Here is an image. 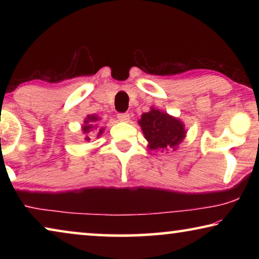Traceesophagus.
<instances>
[{"instance_id": "esophagus-1", "label": "esophagus", "mask_w": 259, "mask_h": 259, "mask_svg": "<svg viewBox=\"0 0 259 259\" xmlns=\"http://www.w3.org/2000/svg\"><path fill=\"white\" fill-rule=\"evenodd\" d=\"M117 119L121 122H129L130 121V115L128 113H121L117 115Z\"/></svg>"}]
</instances>
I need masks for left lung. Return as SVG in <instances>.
I'll list each match as a JSON object with an SVG mask.
<instances>
[{
	"label": "left lung",
	"mask_w": 259,
	"mask_h": 259,
	"mask_svg": "<svg viewBox=\"0 0 259 259\" xmlns=\"http://www.w3.org/2000/svg\"><path fill=\"white\" fill-rule=\"evenodd\" d=\"M138 124L147 140V147L154 151H176L187 133L182 120L154 107L142 114Z\"/></svg>",
	"instance_id": "obj_1"
}]
</instances>
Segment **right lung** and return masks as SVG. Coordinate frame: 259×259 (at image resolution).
Segmentation results:
<instances>
[{
    "label": "right lung",
    "instance_id": "1",
    "mask_svg": "<svg viewBox=\"0 0 259 259\" xmlns=\"http://www.w3.org/2000/svg\"><path fill=\"white\" fill-rule=\"evenodd\" d=\"M100 120V117L98 115H96V114H91V115H88L85 119H84V123L82 124V134L84 135V140L87 142H89L90 137H89V134L91 131H94V133H97V137H100V136L103 135L105 128L103 126H98V121Z\"/></svg>",
    "mask_w": 259,
    "mask_h": 259
}]
</instances>
